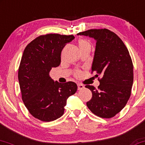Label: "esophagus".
Wrapping results in <instances>:
<instances>
[{
    "instance_id": "34e87169",
    "label": "esophagus",
    "mask_w": 145,
    "mask_h": 145,
    "mask_svg": "<svg viewBox=\"0 0 145 145\" xmlns=\"http://www.w3.org/2000/svg\"><path fill=\"white\" fill-rule=\"evenodd\" d=\"M84 88V86L81 84H78V90H81V89Z\"/></svg>"
}]
</instances>
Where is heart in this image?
<instances>
[{"label":"heart","instance_id":"1","mask_svg":"<svg viewBox=\"0 0 145 145\" xmlns=\"http://www.w3.org/2000/svg\"><path fill=\"white\" fill-rule=\"evenodd\" d=\"M78 43H79V47H82L86 46V45H89V43H88V42L87 41H86V40H84V39H80V41H79ZM77 74H78V75L80 74V72L77 73Z\"/></svg>","mask_w":145,"mask_h":145}]
</instances>
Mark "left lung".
Returning a JSON list of instances; mask_svg holds the SVG:
<instances>
[{
  "mask_svg": "<svg viewBox=\"0 0 145 145\" xmlns=\"http://www.w3.org/2000/svg\"><path fill=\"white\" fill-rule=\"evenodd\" d=\"M77 35L96 40L91 71L97 76H102L98 89L86 86L92 93L86 105L96 116L112 118L124 108L131 94L133 65L129 50L120 38L108 29H89Z\"/></svg>",
  "mask_w": 145,
  "mask_h": 145,
  "instance_id": "obj_1",
  "label": "left lung"
}]
</instances>
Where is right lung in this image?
<instances>
[{"mask_svg": "<svg viewBox=\"0 0 145 145\" xmlns=\"http://www.w3.org/2000/svg\"><path fill=\"white\" fill-rule=\"evenodd\" d=\"M74 35L47 34L27 45L20 63L18 78L22 100L29 112L41 121L50 122L63 114L67 100L76 92L73 82H55L49 76L61 63V53Z\"/></svg>", "mask_w": 145, "mask_h": 145, "instance_id": "add662e5", "label": "right lung"}]
</instances>
